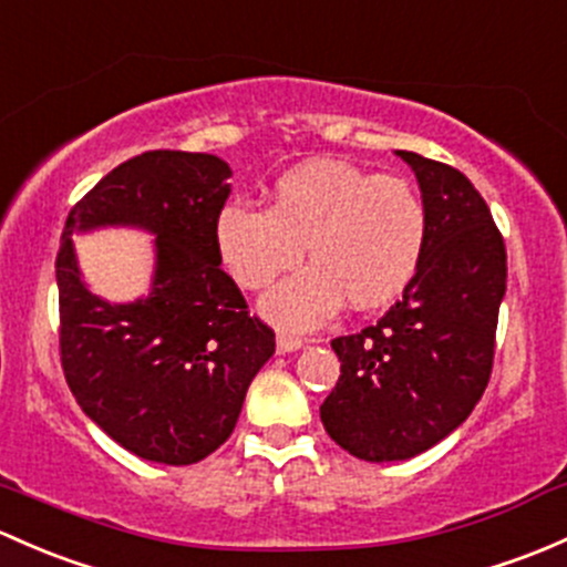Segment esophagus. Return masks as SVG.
<instances>
[{
  "instance_id": "obj_1",
  "label": "esophagus",
  "mask_w": 567,
  "mask_h": 567,
  "mask_svg": "<svg viewBox=\"0 0 567 567\" xmlns=\"http://www.w3.org/2000/svg\"><path fill=\"white\" fill-rule=\"evenodd\" d=\"M303 339H299V337H288V333H279L277 337V353L279 355H285V353H296V350H301L303 348Z\"/></svg>"
}]
</instances>
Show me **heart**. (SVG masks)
Listing matches in <instances>:
<instances>
[{
    "label": "heart",
    "instance_id": "b5f03b06",
    "mask_svg": "<svg viewBox=\"0 0 567 567\" xmlns=\"http://www.w3.org/2000/svg\"><path fill=\"white\" fill-rule=\"evenodd\" d=\"M429 214L419 189L342 159H312L277 178L271 208L234 200L214 223V241L230 277L268 290L260 312L285 331H309L342 309H378L408 290L426 252Z\"/></svg>",
    "mask_w": 567,
    "mask_h": 567
}]
</instances>
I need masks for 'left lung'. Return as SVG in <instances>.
Masks as SVG:
<instances>
[{"label":"left lung","instance_id":"8db88e82","mask_svg":"<svg viewBox=\"0 0 567 567\" xmlns=\"http://www.w3.org/2000/svg\"><path fill=\"white\" fill-rule=\"evenodd\" d=\"M419 178L426 252L402 301L378 326L331 342L337 389L320 421L363 462L419 456L467 421L484 396L505 296V244L470 178L415 152H396Z\"/></svg>","mask_w":567,"mask_h":567}]
</instances>
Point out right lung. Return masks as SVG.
<instances>
[{"label":"right lung","mask_w":567,"mask_h":567,"mask_svg":"<svg viewBox=\"0 0 567 567\" xmlns=\"http://www.w3.org/2000/svg\"><path fill=\"white\" fill-rule=\"evenodd\" d=\"M230 176L214 154L146 152L100 178L64 223L56 255L64 378L83 413L146 462L182 467L214 454L274 355V331L249 318L219 268L214 223ZM100 227L155 236L146 297L113 305L82 282L72 236Z\"/></svg>","instance_id":"1"}]
</instances>
